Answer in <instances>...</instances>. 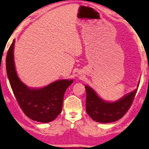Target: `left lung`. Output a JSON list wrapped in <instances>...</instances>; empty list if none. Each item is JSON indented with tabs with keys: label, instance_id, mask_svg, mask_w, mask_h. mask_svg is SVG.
Masks as SVG:
<instances>
[{
	"label": "left lung",
	"instance_id": "1",
	"mask_svg": "<svg viewBox=\"0 0 149 149\" xmlns=\"http://www.w3.org/2000/svg\"><path fill=\"white\" fill-rule=\"evenodd\" d=\"M85 89L87 113L94 121L100 123L113 122L122 118L131 107L138 90L135 89L115 102H106L89 86L86 85Z\"/></svg>",
	"mask_w": 149,
	"mask_h": 149
}]
</instances>
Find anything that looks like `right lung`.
I'll list each match as a JSON object with an SVG mask.
<instances>
[{
    "mask_svg": "<svg viewBox=\"0 0 149 149\" xmlns=\"http://www.w3.org/2000/svg\"><path fill=\"white\" fill-rule=\"evenodd\" d=\"M15 42L14 40L8 50L6 68L17 102L25 115L32 120L43 123L53 121L61 113L64 93L73 81L60 80L42 89H29L17 74L13 60Z\"/></svg>",
    "mask_w": 149,
    "mask_h": 149,
    "instance_id": "1",
    "label": "right lung"
}]
</instances>
